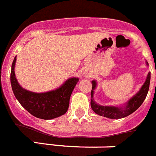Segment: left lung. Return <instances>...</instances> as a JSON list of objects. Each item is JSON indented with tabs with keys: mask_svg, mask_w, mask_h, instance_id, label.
Listing matches in <instances>:
<instances>
[{
	"mask_svg": "<svg viewBox=\"0 0 156 156\" xmlns=\"http://www.w3.org/2000/svg\"><path fill=\"white\" fill-rule=\"evenodd\" d=\"M147 65H148L147 62H146ZM151 80V72H149L146 79L145 83L140 88V90L138 93L132 97L126 103L125 106L117 107V106H104L101 105L97 104L93 100V94L94 90L97 88V82L96 80L92 81L93 88L91 91V107L93 111L100 116H103L105 118H110V119H119V118L127 117L132 113H134L136 109L140 107L143 102L144 101L147 95L149 86H150Z\"/></svg>",
	"mask_w": 156,
	"mask_h": 156,
	"instance_id": "left-lung-1",
	"label": "left lung"
}]
</instances>
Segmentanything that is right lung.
<instances>
[{
  "instance_id": "add662e5",
  "label": "right lung",
  "mask_w": 156,
  "mask_h": 156,
  "mask_svg": "<svg viewBox=\"0 0 156 156\" xmlns=\"http://www.w3.org/2000/svg\"><path fill=\"white\" fill-rule=\"evenodd\" d=\"M14 58L12 63L10 82L15 98L22 107L36 118L50 120L63 115L68 111L71 94L79 81L72 77L67 80L59 88L46 93H33L22 88L15 76Z\"/></svg>"
}]
</instances>
